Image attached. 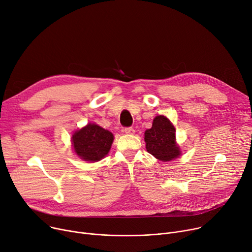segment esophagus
<instances>
[{
	"label": "esophagus",
	"instance_id": "34e87169",
	"mask_svg": "<svg viewBox=\"0 0 252 252\" xmlns=\"http://www.w3.org/2000/svg\"><path fill=\"white\" fill-rule=\"evenodd\" d=\"M124 132L126 133V134H129V135H131V134H134L135 130L133 129L132 127H126V128H124Z\"/></svg>",
	"mask_w": 252,
	"mask_h": 252
}]
</instances>
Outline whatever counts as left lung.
I'll return each instance as SVG.
<instances>
[{
  "mask_svg": "<svg viewBox=\"0 0 252 252\" xmlns=\"http://www.w3.org/2000/svg\"><path fill=\"white\" fill-rule=\"evenodd\" d=\"M176 130L165 116H157L151 129L144 133L146 151L162 161L175 159L180 156V149L175 141Z\"/></svg>",
  "mask_w": 252,
  "mask_h": 252,
  "instance_id": "left-lung-1",
  "label": "left lung"
}]
</instances>
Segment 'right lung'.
Wrapping results in <instances>:
<instances>
[{
  "instance_id": "add662e5",
  "label": "right lung",
  "mask_w": 252,
  "mask_h": 252,
  "mask_svg": "<svg viewBox=\"0 0 252 252\" xmlns=\"http://www.w3.org/2000/svg\"><path fill=\"white\" fill-rule=\"evenodd\" d=\"M114 136L112 133L95 124H88L72 135L74 151L84 160L96 161L110 152Z\"/></svg>"
}]
</instances>
